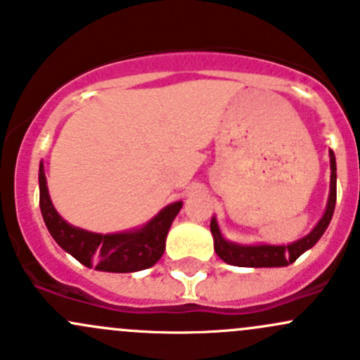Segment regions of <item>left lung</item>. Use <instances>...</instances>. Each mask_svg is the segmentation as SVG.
Here are the masks:
<instances>
[{"mask_svg": "<svg viewBox=\"0 0 360 360\" xmlns=\"http://www.w3.org/2000/svg\"><path fill=\"white\" fill-rule=\"evenodd\" d=\"M331 193H329L328 209L324 216L319 221L317 226L303 237L301 240L291 245H237L224 240L217 228L216 219L210 221V231L214 237V250L217 256L228 264L233 266H249V268H270V266H288L294 263L304 250L314 248L319 238L324 235L326 228L331 223L333 212L336 205V162L335 155L331 153Z\"/></svg>", "mask_w": 360, "mask_h": 360, "instance_id": "left-lung-1", "label": "left lung"}]
</instances>
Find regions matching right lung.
<instances>
[{
    "label": "right lung",
    "mask_w": 360,
    "mask_h": 360,
    "mask_svg": "<svg viewBox=\"0 0 360 360\" xmlns=\"http://www.w3.org/2000/svg\"><path fill=\"white\" fill-rule=\"evenodd\" d=\"M183 203H170L155 219L132 233L99 235L68 224L53 209L46 177L39 165V209L53 240L85 266L101 271L129 274L153 266L165 250V238Z\"/></svg>",
    "instance_id": "1"
}]
</instances>
